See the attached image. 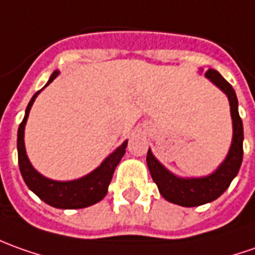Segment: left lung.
<instances>
[{
  "label": "left lung",
  "mask_w": 255,
  "mask_h": 255,
  "mask_svg": "<svg viewBox=\"0 0 255 255\" xmlns=\"http://www.w3.org/2000/svg\"><path fill=\"white\" fill-rule=\"evenodd\" d=\"M202 72V71H201ZM205 77L219 88L228 96L230 106V116L233 124V136L229 152L218 169L202 177H178L153 156L152 150H148L146 163L150 176L156 183L159 193L164 200L181 207H198L219 198L236 177L243 160V123L239 116V102L235 89L225 78L215 69L209 68Z\"/></svg>",
  "instance_id": "1"
}]
</instances>
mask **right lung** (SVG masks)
<instances>
[{
  "label": "right lung",
  "instance_id": "obj_1",
  "mask_svg": "<svg viewBox=\"0 0 255 255\" xmlns=\"http://www.w3.org/2000/svg\"><path fill=\"white\" fill-rule=\"evenodd\" d=\"M58 74L60 71H54L46 86L51 84L55 78L58 77ZM41 91L36 92L33 95V98L30 99L29 105L26 107L25 117L18 128V162L20 174L25 180L26 186L29 187V190H32L41 201H44L51 207L58 208V209H79V208L91 207L106 197L109 184L113 178L114 170L117 164L120 163L121 157L126 153L128 141L123 142L95 170L84 177L69 180V181H58V180H51L43 176L32 166L29 157L26 155L25 148L26 121H27L34 100Z\"/></svg>",
  "mask_w": 255,
  "mask_h": 255
}]
</instances>
